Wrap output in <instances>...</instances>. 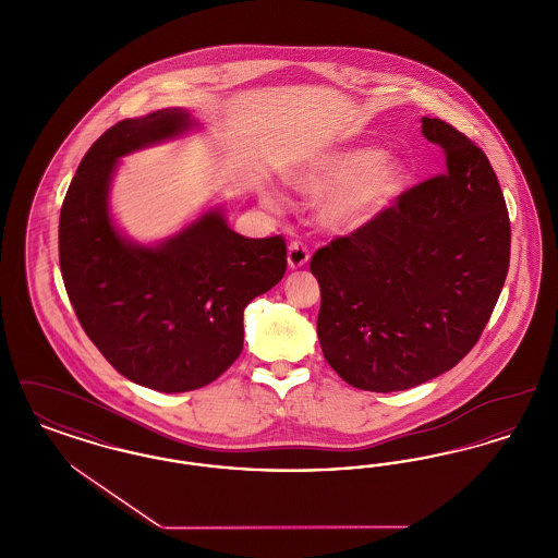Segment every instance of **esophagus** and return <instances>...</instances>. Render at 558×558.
Instances as JSON below:
<instances>
[{
  "instance_id": "obj_1",
  "label": "esophagus",
  "mask_w": 558,
  "mask_h": 558,
  "mask_svg": "<svg viewBox=\"0 0 558 558\" xmlns=\"http://www.w3.org/2000/svg\"><path fill=\"white\" fill-rule=\"evenodd\" d=\"M287 262H289L291 269H299V267L305 266V264L310 262V251H307V246H305L303 242H296V240L291 242Z\"/></svg>"
}]
</instances>
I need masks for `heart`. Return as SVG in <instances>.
Here are the masks:
<instances>
[{"mask_svg":"<svg viewBox=\"0 0 558 558\" xmlns=\"http://www.w3.org/2000/svg\"><path fill=\"white\" fill-rule=\"evenodd\" d=\"M410 182L408 162L374 146H339L289 173L296 192L319 198L318 221L337 236H353L399 201Z\"/></svg>","mask_w":558,"mask_h":558,"instance_id":"b5f03b06","label":"heart"}]
</instances>
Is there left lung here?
Returning <instances> with one entry per match:
<instances>
[{"label":"left lung","instance_id":"8db88e82","mask_svg":"<svg viewBox=\"0 0 558 558\" xmlns=\"http://www.w3.org/2000/svg\"><path fill=\"white\" fill-rule=\"evenodd\" d=\"M421 121L446 171L310 264L322 353L364 391H403L451 371L477 343L508 274L510 221L489 160L446 121Z\"/></svg>","mask_w":558,"mask_h":558}]
</instances>
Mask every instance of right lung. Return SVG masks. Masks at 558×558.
<instances>
[{
    "label": "right lung",
    "instance_id": "add662e5",
    "mask_svg": "<svg viewBox=\"0 0 558 558\" xmlns=\"http://www.w3.org/2000/svg\"><path fill=\"white\" fill-rule=\"evenodd\" d=\"M198 128L180 107L117 123L81 160L60 211V271L85 335L114 371L160 393L201 389L228 371L244 343V307L287 271L282 236H240L221 205L153 244L117 228L119 160Z\"/></svg>",
    "mask_w": 558,
    "mask_h": 558
}]
</instances>
